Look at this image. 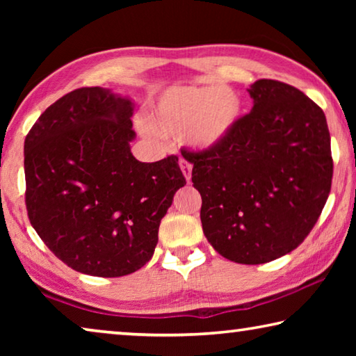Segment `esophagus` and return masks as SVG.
<instances>
[{"label":"esophagus","instance_id":"1","mask_svg":"<svg viewBox=\"0 0 356 356\" xmlns=\"http://www.w3.org/2000/svg\"><path fill=\"white\" fill-rule=\"evenodd\" d=\"M180 170H182L186 182H190L191 180V163H188L186 160H180Z\"/></svg>","mask_w":356,"mask_h":356}]
</instances>
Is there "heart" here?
Listing matches in <instances>:
<instances>
[{
    "label": "heart",
    "mask_w": 356,
    "mask_h": 356,
    "mask_svg": "<svg viewBox=\"0 0 356 356\" xmlns=\"http://www.w3.org/2000/svg\"><path fill=\"white\" fill-rule=\"evenodd\" d=\"M242 113V100L229 88L180 86L168 91L150 114V127L163 136L210 147L225 136Z\"/></svg>",
    "instance_id": "heart-1"
}]
</instances>
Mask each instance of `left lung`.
Masks as SVG:
<instances>
[{"mask_svg":"<svg viewBox=\"0 0 356 356\" xmlns=\"http://www.w3.org/2000/svg\"><path fill=\"white\" fill-rule=\"evenodd\" d=\"M248 92L251 113L212 147L182 155L209 243L229 261L256 265L308 237L328 200L333 159L327 119L308 95L265 78Z\"/></svg>","mask_w":356,"mask_h":356,"instance_id":"obj_1","label":"left lung"}]
</instances>
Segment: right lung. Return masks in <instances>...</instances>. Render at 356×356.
<instances>
[{"label": "right lung", "instance_id": "obj_1", "mask_svg": "<svg viewBox=\"0 0 356 356\" xmlns=\"http://www.w3.org/2000/svg\"><path fill=\"white\" fill-rule=\"evenodd\" d=\"M134 104L80 88L40 114L25 140L28 218L76 272L116 278L152 257L160 221L186 184L177 155L155 163L130 152Z\"/></svg>", "mask_w": 356, "mask_h": 356}]
</instances>
